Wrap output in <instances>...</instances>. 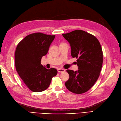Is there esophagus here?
<instances>
[{"label": "esophagus", "instance_id": "1", "mask_svg": "<svg viewBox=\"0 0 121 121\" xmlns=\"http://www.w3.org/2000/svg\"><path fill=\"white\" fill-rule=\"evenodd\" d=\"M57 71L58 72H64L65 71V70L62 69V68H58L57 69Z\"/></svg>", "mask_w": 121, "mask_h": 121}]
</instances>
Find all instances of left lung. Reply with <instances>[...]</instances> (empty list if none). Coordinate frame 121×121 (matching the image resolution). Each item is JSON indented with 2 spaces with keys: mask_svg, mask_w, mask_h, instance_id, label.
Segmentation results:
<instances>
[{
  "mask_svg": "<svg viewBox=\"0 0 121 121\" xmlns=\"http://www.w3.org/2000/svg\"><path fill=\"white\" fill-rule=\"evenodd\" d=\"M69 43L71 56L78 60V70H67L69 78L66 87L75 94L89 90L97 81L103 65V53L100 43L92 35L81 30L62 34Z\"/></svg>",
  "mask_w": 121,
  "mask_h": 121,
  "instance_id": "left-lung-1",
  "label": "left lung"
}]
</instances>
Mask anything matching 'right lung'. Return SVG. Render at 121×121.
<instances>
[{"mask_svg": "<svg viewBox=\"0 0 121 121\" xmlns=\"http://www.w3.org/2000/svg\"><path fill=\"white\" fill-rule=\"evenodd\" d=\"M55 37L41 33L31 34L25 37L16 48V70L26 85L34 92L47 89L52 78L57 73L56 69H48L41 64V58L47 54Z\"/></svg>", "mask_w": 121, "mask_h": 121, "instance_id": "1", "label": "right lung"}]
</instances>
